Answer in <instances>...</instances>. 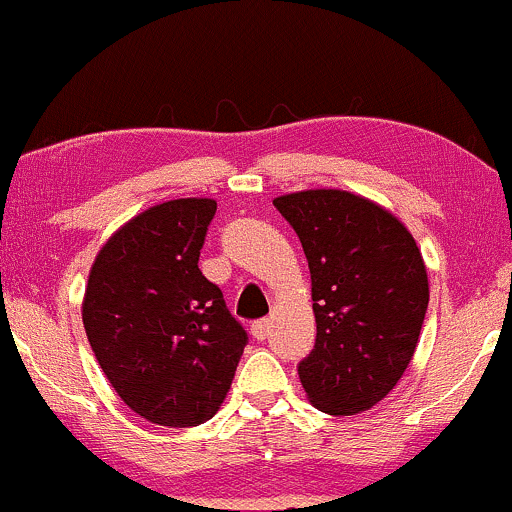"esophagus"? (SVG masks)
Segmentation results:
<instances>
[{
  "instance_id": "obj_1",
  "label": "esophagus",
  "mask_w": 512,
  "mask_h": 512,
  "mask_svg": "<svg viewBox=\"0 0 512 512\" xmlns=\"http://www.w3.org/2000/svg\"><path fill=\"white\" fill-rule=\"evenodd\" d=\"M268 332H271V320H256L251 324V334H254V339H258V342H263L268 337Z\"/></svg>"
}]
</instances>
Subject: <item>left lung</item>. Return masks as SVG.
I'll return each mask as SVG.
<instances>
[{"mask_svg":"<svg viewBox=\"0 0 512 512\" xmlns=\"http://www.w3.org/2000/svg\"><path fill=\"white\" fill-rule=\"evenodd\" d=\"M307 256L315 349L298 373L329 415L371 410L403 378L430 283L420 249L398 217L346 190H302L273 200Z\"/></svg>","mask_w":512,"mask_h":512,"instance_id":"obj_1","label":"left lung"}]
</instances>
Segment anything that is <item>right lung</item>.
Instances as JSON below:
<instances>
[{"instance_id": "add662e5", "label": "right lung", "mask_w": 512, "mask_h": 512, "mask_svg": "<svg viewBox=\"0 0 512 512\" xmlns=\"http://www.w3.org/2000/svg\"><path fill=\"white\" fill-rule=\"evenodd\" d=\"M214 212L207 197L148 207L109 236L87 278V342L119 398L153 425L214 417L249 342L197 266Z\"/></svg>"}]
</instances>
